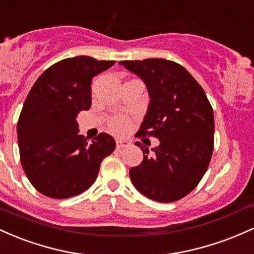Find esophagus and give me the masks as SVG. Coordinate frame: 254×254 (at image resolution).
<instances>
[{
	"mask_svg": "<svg viewBox=\"0 0 254 254\" xmlns=\"http://www.w3.org/2000/svg\"><path fill=\"white\" fill-rule=\"evenodd\" d=\"M130 145V142L128 140H125V139H118L116 140V146L118 149H124V147H128Z\"/></svg>",
	"mask_w": 254,
	"mask_h": 254,
	"instance_id": "esophagus-1",
	"label": "esophagus"
}]
</instances>
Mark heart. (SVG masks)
Here are the masks:
<instances>
[{
    "instance_id": "obj_1",
    "label": "heart",
    "mask_w": 254,
    "mask_h": 254,
    "mask_svg": "<svg viewBox=\"0 0 254 254\" xmlns=\"http://www.w3.org/2000/svg\"><path fill=\"white\" fill-rule=\"evenodd\" d=\"M128 127H129V122L124 116H116V118H113L109 121L110 130L114 133H118V134L126 132Z\"/></svg>"
}]
</instances>
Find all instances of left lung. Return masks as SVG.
I'll return each instance as SVG.
<instances>
[{"mask_svg": "<svg viewBox=\"0 0 254 254\" xmlns=\"http://www.w3.org/2000/svg\"><path fill=\"white\" fill-rule=\"evenodd\" d=\"M146 85L150 103L136 136L159 140L130 168L129 178L141 194L159 203L179 200L193 190L209 167L213 151V110L203 87L176 62L164 59L120 61Z\"/></svg>", "mask_w": 254, "mask_h": 254, "instance_id": "left-lung-1", "label": "left lung"}]
</instances>
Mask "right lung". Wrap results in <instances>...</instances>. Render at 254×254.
I'll list each match as a JSON object with an SVG mask.
<instances>
[{
  "mask_svg": "<svg viewBox=\"0 0 254 254\" xmlns=\"http://www.w3.org/2000/svg\"><path fill=\"white\" fill-rule=\"evenodd\" d=\"M115 61L76 56L53 64L37 79L18 121L22 168L42 194L64 199L86 190L102 161L115 150L112 135L101 133L89 144L79 134L76 115L91 107V84Z\"/></svg>",
  "mask_w": 254,
  "mask_h": 254,
  "instance_id": "obj_1",
  "label": "right lung"
}]
</instances>
